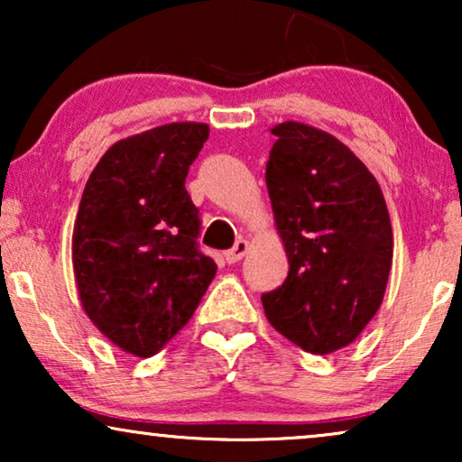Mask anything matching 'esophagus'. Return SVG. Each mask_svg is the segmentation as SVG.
Masks as SVG:
<instances>
[{"mask_svg": "<svg viewBox=\"0 0 462 462\" xmlns=\"http://www.w3.org/2000/svg\"><path fill=\"white\" fill-rule=\"evenodd\" d=\"M248 248H250V244L245 242V239H237L236 245H233L231 250H226V252H225L226 263H229V264H233V263H239V261H242V258L245 256V252H248Z\"/></svg>", "mask_w": 462, "mask_h": 462, "instance_id": "1", "label": "esophagus"}]
</instances>
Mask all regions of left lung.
Masks as SVG:
<instances>
[{
	"label": "left lung",
	"instance_id": "8db88e82",
	"mask_svg": "<svg viewBox=\"0 0 462 462\" xmlns=\"http://www.w3.org/2000/svg\"><path fill=\"white\" fill-rule=\"evenodd\" d=\"M271 132L264 180L290 271L261 300L277 332L326 356L351 345L381 307L393 261L387 204L338 138L299 122Z\"/></svg>",
	"mask_w": 462,
	"mask_h": 462
}]
</instances>
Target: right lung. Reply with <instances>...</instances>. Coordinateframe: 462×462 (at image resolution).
Masks as SVG:
<instances>
[{
	"label": "right lung",
	"instance_id": "1",
	"mask_svg": "<svg viewBox=\"0 0 462 462\" xmlns=\"http://www.w3.org/2000/svg\"><path fill=\"white\" fill-rule=\"evenodd\" d=\"M210 128L179 122L117 141L81 195L73 229L79 300L125 353L151 357L187 326L217 275L198 245L185 179Z\"/></svg>",
	"mask_w": 462,
	"mask_h": 462
}]
</instances>
